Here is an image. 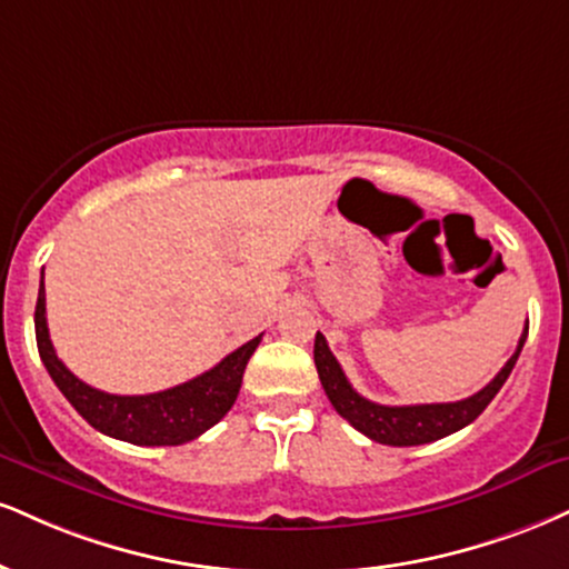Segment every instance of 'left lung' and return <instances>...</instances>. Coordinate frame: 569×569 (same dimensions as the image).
<instances>
[{
	"label": "left lung",
	"mask_w": 569,
	"mask_h": 569,
	"mask_svg": "<svg viewBox=\"0 0 569 569\" xmlns=\"http://www.w3.org/2000/svg\"><path fill=\"white\" fill-rule=\"evenodd\" d=\"M527 339V326L519 337L515 355L506 360V366L498 371L496 379L480 392L458 402H429V406H379L368 397L358 395L341 371L339 360L328 350L323 333H315V368H318L320 385H323L328 400L337 408L341 419L352 423L358 432L371 437L373 442L395 445V448H410V445H423L442 440V437L469 427L485 408L490 406L498 389L506 385L511 368L517 366L519 352H522Z\"/></svg>",
	"instance_id": "1"
}]
</instances>
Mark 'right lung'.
Wrapping results in <instances>:
<instances>
[{
  "label": "right lung",
  "mask_w": 569,
  "mask_h": 569,
  "mask_svg": "<svg viewBox=\"0 0 569 569\" xmlns=\"http://www.w3.org/2000/svg\"><path fill=\"white\" fill-rule=\"evenodd\" d=\"M33 326H37V347L47 373L52 376L66 400L79 410L81 419H87V423H92L102 435L132 445H148V448L150 445L190 442L214 427L236 402L246 362L262 341V333H259L243 347H238L236 352H230L228 358L219 360L211 371L196 376L184 385L163 389V392L108 395L77 379L54 355L50 328H47L44 270Z\"/></svg>",
  "instance_id": "right-lung-1"
}]
</instances>
